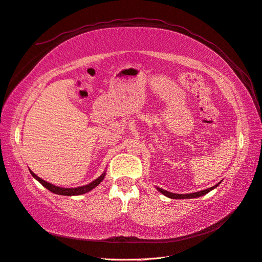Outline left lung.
<instances>
[{"instance_id": "8db88e82", "label": "left lung", "mask_w": 262, "mask_h": 262, "mask_svg": "<svg viewBox=\"0 0 262 262\" xmlns=\"http://www.w3.org/2000/svg\"><path fill=\"white\" fill-rule=\"evenodd\" d=\"M220 183H221V182H220ZM220 183H218L217 185H214L213 187H210V188H208V189L201 190V191H197V192H191V193H173V192H170V191H167V190H165V189L159 188V187H156V189H157L158 191L162 192L163 195H165L166 197L171 198V199H191V198H199V197H201V196L206 195V193L211 191L212 189L217 188V187L219 186Z\"/></svg>"}]
</instances>
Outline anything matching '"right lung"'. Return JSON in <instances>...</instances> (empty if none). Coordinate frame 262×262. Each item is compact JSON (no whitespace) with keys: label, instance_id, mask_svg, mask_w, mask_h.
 <instances>
[{"label":"right lung","instance_id":"add662e5","mask_svg":"<svg viewBox=\"0 0 262 262\" xmlns=\"http://www.w3.org/2000/svg\"><path fill=\"white\" fill-rule=\"evenodd\" d=\"M30 172H31V175L34 177L38 183H41L46 189H49L53 193H56V195H62V196H78V195H83V193L89 192L92 189L95 188V187H97L100 183H102L103 179L105 178V175H106V171H104L97 179L93 180L92 183L87 184L85 186L76 187V188H64V187H58V186H55V185L45 182V180H43L42 178H39L38 176H36L32 170H30Z\"/></svg>","mask_w":262,"mask_h":262}]
</instances>
